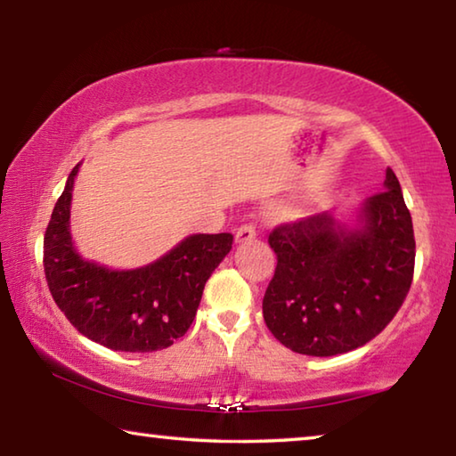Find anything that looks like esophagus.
Returning a JSON list of instances; mask_svg holds the SVG:
<instances>
[{"instance_id": "esophagus-1", "label": "esophagus", "mask_w": 456, "mask_h": 456, "mask_svg": "<svg viewBox=\"0 0 456 456\" xmlns=\"http://www.w3.org/2000/svg\"><path fill=\"white\" fill-rule=\"evenodd\" d=\"M256 235H257L256 225H253V223H245V225L237 229L235 241L237 243H249V241H253V239H256Z\"/></svg>"}]
</instances>
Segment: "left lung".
<instances>
[{"mask_svg": "<svg viewBox=\"0 0 456 456\" xmlns=\"http://www.w3.org/2000/svg\"><path fill=\"white\" fill-rule=\"evenodd\" d=\"M356 221L348 229L320 213L269 233L277 267L264 296V320L285 348L305 356L356 350L388 326L406 299L416 243L392 168Z\"/></svg>", "mask_w": 456, "mask_h": 456, "instance_id": "8db88e82", "label": "left lung"}]
</instances>
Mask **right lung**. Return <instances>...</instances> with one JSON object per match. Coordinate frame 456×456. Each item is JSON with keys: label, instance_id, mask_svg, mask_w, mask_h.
<instances>
[{"label": "right lung", "instance_id": "add662e5", "mask_svg": "<svg viewBox=\"0 0 456 456\" xmlns=\"http://www.w3.org/2000/svg\"><path fill=\"white\" fill-rule=\"evenodd\" d=\"M72 168L44 235V272L53 302L92 342L120 352H157L187 334L209 280L233 235H191L138 269H108L86 261L70 235Z\"/></svg>", "mask_w": 456, "mask_h": 456}]
</instances>
